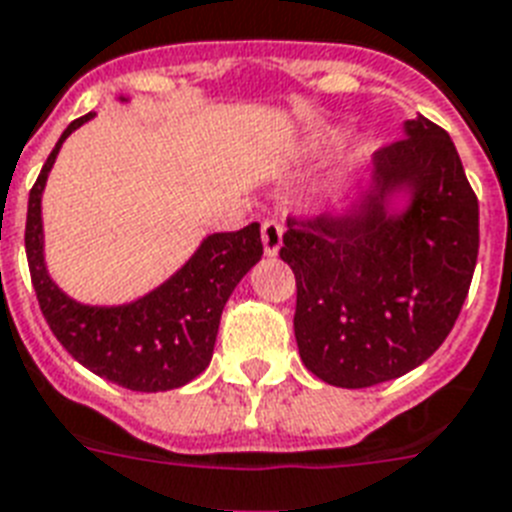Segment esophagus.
Here are the masks:
<instances>
[{"label":"esophagus","mask_w":512,"mask_h":512,"mask_svg":"<svg viewBox=\"0 0 512 512\" xmlns=\"http://www.w3.org/2000/svg\"><path fill=\"white\" fill-rule=\"evenodd\" d=\"M261 243H264L266 256H277L282 248V225L274 219L261 222Z\"/></svg>","instance_id":"obj_1"}]
</instances>
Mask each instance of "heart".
<instances>
[{
    "instance_id": "obj_1",
    "label": "heart",
    "mask_w": 512,
    "mask_h": 512,
    "mask_svg": "<svg viewBox=\"0 0 512 512\" xmlns=\"http://www.w3.org/2000/svg\"><path fill=\"white\" fill-rule=\"evenodd\" d=\"M332 138H335V128H316L311 133V146H322V143L332 141ZM353 159H358V149H350L345 154V162H353Z\"/></svg>"
}]
</instances>
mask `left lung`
<instances>
[{"label": "left lung", "mask_w": 512, "mask_h": 512, "mask_svg": "<svg viewBox=\"0 0 512 512\" xmlns=\"http://www.w3.org/2000/svg\"><path fill=\"white\" fill-rule=\"evenodd\" d=\"M280 256L311 374L361 390L421 366L450 335L479 256V201L453 138L416 114L340 209L287 219Z\"/></svg>", "instance_id": "1"}]
</instances>
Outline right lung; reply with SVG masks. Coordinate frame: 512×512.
<instances>
[{"mask_svg":"<svg viewBox=\"0 0 512 512\" xmlns=\"http://www.w3.org/2000/svg\"><path fill=\"white\" fill-rule=\"evenodd\" d=\"M117 101H130V96ZM94 117L88 112L67 125L28 196L25 253L33 290L54 337L96 377L133 392L177 390L209 366L222 308L238 282L259 264L264 253L259 222L238 232L206 235L170 280L135 301L91 306L70 298L46 266L41 198L67 135Z\"/></svg>","mask_w":512,"mask_h":512,"instance_id":"add662e5","label":"right lung"}]
</instances>
